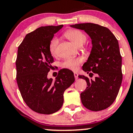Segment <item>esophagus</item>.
Here are the masks:
<instances>
[{"instance_id":"1","label":"esophagus","mask_w":133,"mask_h":133,"mask_svg":"<svg viewBox=\"0 0 133 133\" xmlns=\"http://www.w3.org/2000/svg\"><path fill=\"white\" fill-rule=\"evenodd\" d=\"M74 76H75V78L76 79L78 78V75L77 73H74Z\"/></svg>"}]
</instances>
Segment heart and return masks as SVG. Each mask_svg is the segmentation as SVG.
Returning a JSON list of instances; mask_svg holds the SVG:
<instances>
[{
    "label": "heart",
    "mask_w": 133,
    "mask_h": 133,
    "mask_svg": "<svg viewBox=\"0 0 133 133\" xmlns=\"http://www.w3.org/2000/svg\"><path fill=\"white\" fill-rule=\"evenodd\" d=\"M65 37L69 39L70 41L73 42L76 46H81L87 41V36L81 31L77 30H69L65 33ZM58 41L57 38L51 40L49 44V51L51 55L55 56L57 55V48ZM83 60L81 58H68L65 59L62 63V67L66 69L76 71L78 68Z\"/></svg>",
    "instance_id": "b5f03b06"
}]
</instances>
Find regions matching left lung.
<instances>
[{
	"mask_svg": "<svg viewBox=\"0 0 133 133\" xmlns=\"http://www.w3.org/2000/svg\"><path fill=\"white\" fill-rule=\"evenodd\" d=\"M83 30L92 40L91 54L82 69L95 80L84 75L88 87L80 94L82 104L88 110L98 111L110 107L117 97L123 79L122 58L119 44L113 34L105 26L92 23L70 25Z\"/></svg>",
	"mask_w": 133,
	"mask_h": 133,
	"instance_id": "left-lung-1",
	"label": "left lung"
}]
</instances>
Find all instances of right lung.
Here are the masks:
<instances>
[{"label":"right lung","mask_w":133,"mask_h":133,"mask_svg":"<svg viewBox=\"0 0 133 133\" xmlns=\"http://www.w3.org/2000/svg\"><path fill=\"white\" fill-rule=\"evenodd\" d=\"M45 26L26 34L18 47L16 79L23 101L31 110L40 114L57 112L63 103V93L75 82L73 73L62 69L55 79L47 78L54 58L49 44L54 34L63 27Z\"/></svg>","instance_id":"1"}]
</instances>
